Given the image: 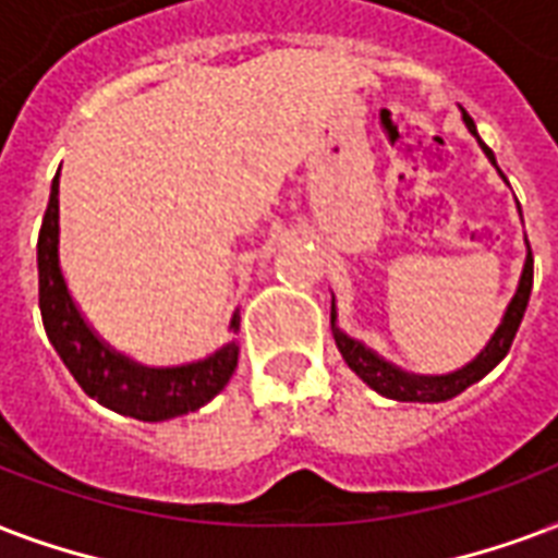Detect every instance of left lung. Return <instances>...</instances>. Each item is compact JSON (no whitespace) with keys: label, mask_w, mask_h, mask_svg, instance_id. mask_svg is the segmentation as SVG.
<instances>
[{"label":"left lung","mask_w":558,"mask_h":558,"mask_svg":"<svg viewBox=\"0 0 558 558\" xmlns=\"http://www.w3.org/2000/svg\"><path fill=\"white\" fill-rule=\"evenodd\" d=\"M462 122L465 128L477 137V125H474V119L465 117L462 113ZM480 148L486 151V157L492 160V166L497 169V160L492 155V148L477 137ZM500 172V169H497ZM530 292H533V251H530V242H526V260L524 269H521V278H518V289L512 301L506 304L504 318H500V325L495 327V333L488 339L483 351H480L471 363H465L457 372L448 374H415L407 372L401 365L389 363L386 356H380L377 351L354 339V336H348L342 327H339V313H336V298L330 301V327H333V339L336 348H339V354L348 363V368L365 383V386H372L374 392L383 395V398H392V401H410V403H441L450 401V398H457L459 392H465L468 386H474L477 380H483L492 368H495L506 354H509V345H512V339L518 333V325H521V318H524L526 301H530Z\"/></svg>","instance_id":"left-lung-1"}]
</instances>
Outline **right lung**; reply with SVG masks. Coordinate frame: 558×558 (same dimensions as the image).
Segmentation results:
<instances>
[{
	"mask_svg": "<svg viewBox=\"0 0 558 558\" xmlns=\"http://www.w3.org/2000/svg\"><path fill=\"white\" fill-rule=\"evenodd\" d=\"M61 172V169H58ZM40 275V316L49 342L78 380L84 392L101 407L137 421H169L202 410L231 380L240 342L231 339L204 360L184 365H143L101 339L75 304L61 269V213L58 178L52 181L49 207L37 240ZM231 333L240 330V310H233Z\"/></svg>",
	"mask_w": 558,
	"mask_h": 558,
	"instance_id": "right-lung-1",
	"label": "right lung"
}]
</instances>
